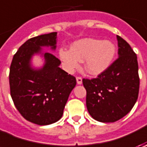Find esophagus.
I'll list each match as a JSON object with an SVG mask.
<instances>
[{
  "label": "esophagus",
  "instance_id": "esophagus-1",
  "mask_svg": "<svg viewBox=\"0 0 147 147\" xmlns=\"http://www.w3.org/2000/svg\"><path fill=\"white\" fill-rule=\"evenodd\" d=\"M76 80H77V83L78 84H82V78L81 77H77L76 78Z\"/></svg>",
  "mask_w": 147,
  "mask_h": 147
}]
</instances>
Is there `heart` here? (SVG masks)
<instances>
[{"label":"heart","mask_w":147,"mask_h":147,"mask_svg":"<svg viewBox=\"0 0 147 147\" xmlns=\"http://www.w3.org/2000/svg\"><path fill=\"white\" fill-rule=\"evenodd\" d=\"M116 54L115 44L110 41L84 38L74 42L71 49L61 47L59 58L69 73L77 69L84 60V68L90 74L97 75L104 72L113 62Z\"/></svg>","instance_id":"b5f03b06"}]
</instances>
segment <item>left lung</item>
I'll return each instance as SVG.
<instances>
[{"mask_svg":"<svg viewBox=\"0 0 147 147\" xmlns=\"http://www.w3.org/2000/svg\"><path fill=\"white\" fill-rule=\"evenodd\" d=\"M117 40L119 58L97 78L82 79L88 112L94 119L102 123H113L124 117L138 97L137 55L121 37L117 36Z\"/></svg>","mask_w":147,"mask_h":147,"instance_id":"left-lung-1","label":"left lung"}]
</instances>
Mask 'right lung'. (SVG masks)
<instances>
[{"instance_id": "right-lung-1", "label": "right lung", "mask_w": 147, "mask_h": 147, "mask_svg": "<svg viewBox=\"0 0 147 147\" xmlns=\"http://www.w3.org/2000/svg\"><path fill=\"white\" fill-rule=\"evenodd\" d=\"M57 32L28 39L14 54L9 69L10 95L16 109L28 121L48 125L63 115L69 96L76 85V78L59 67L60 60L53 54L44 53L45 65L40 69L31 67L34 54L41 47L56 46Z\"/></svg>"}]
</instances>
